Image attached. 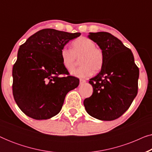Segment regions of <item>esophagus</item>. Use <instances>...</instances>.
I'll use <instances>...</instances> for the list:
<instances>
[{"label": "esophagus", "mask_w": 152, "mask_h": 152, "mask_svg": "<svg viewBox=\"0 0 152 152\" xmlns=\"http://www.w3.org/2000/svg\"><path fill=\"white\" fill-rule=\"evenodd\" d=\"M85 82H86V80H82V79H80V83L81 85L84 84Z\"/></svg>", "instance_id": "esophagus-1"}]
</instances>
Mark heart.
Here are the masks:
<instances>
[{
    "label": "heart",
    "mask_w": 152,
    "mask_h": 152,
    "mask_svg": "<svg viewBox=\"0 0 152 152\" xmlns=\"http://www.w3.org/2000/svg\"><path fill=\"white\" fill-rule=\"evenodd\" d=\"M81 56V66L77 70L72 72L73 75L81 78L91 76L93 72L102 69L104 63L102 50L95 46V43L86 37H80L72 43V50L62 48L60 50V58L64 67L69 71L74 70Z\"/></svg>",
    "instance_id": "1"
}]
</instances>
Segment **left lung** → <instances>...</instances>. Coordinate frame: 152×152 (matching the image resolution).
Wrapping results in <instances>:
<instances>
[{
  "label": "left lung",
  "mask_w": 152,
  "mask_h": 152,
  "mask_svg": "<svg viewBox=\"0 0 152 152\" xmlns=\"http://www.w3.org/2000/svg\"><path fill=\"white\" fill-rule=\"evenodd\" d=\"M88 38L102 50L101 71L89 83L93 92L84 105L89 115L110 121L120 118L138 93L139 69L132 50L113 35L106 32H90Z\"/></svg>",
  "instance_id": "8db88e82"
}]
</instances>
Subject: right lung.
I'll return each mask as SVG.
<instances>
[{"label": "right lung", "mask_w": 152, "mask_h": 152, "mask_svg": "<svg viewBox=\"0 0 152 152\" xmlns=\"http://www.w3.org/2000/svg\"><path fill=\"white\" fill-rule=\"evenodd\" d=\"M81 33L43 29L20 45L12 70V92L19 109L35 120L49 119L59 113L65 97L78 86L60 58V50Z\"/></svg>", "instance_id": "obj_1"}]
</instances>
